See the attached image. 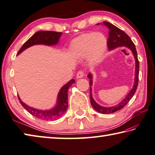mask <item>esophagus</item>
<instances>
[{
	"instance_id": "obj_1",
	"label": "esophagus",
	"mask_w": 155,
	"mask_h": 155,
	"mask_svg": "<svg viewBox=\"0 0 155 155\" xmlns=\"http://www.w3.org/2000/svg\"><path fill=\"white\" fill-rule=\"evenodd\" d=\"M84 77V72L82 71H79L77 74V78H80Z\"/></svg>"
}]
</instances>
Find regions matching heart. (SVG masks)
<instances>
[{
	"instance_id": "b5f03b06",
	"label": "heart",
	"mask_w": 155,
	"mask_h": 155,
	"mask_svg": "<svg viewBox=\"0 0 155 155\" xmlns=\"http://www.w3.org/2000/svg\"><path fill=\"white\" fill-rule=\"evenodd\" d=\"M107 39L101 32L86 33L76 38L71 44V50L77 58L87 56L91 63H97L107 50Z\"/></svg>"
}]
</instances>
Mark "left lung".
Instances as JSON below:
<instances>
[{
    "instance_id": "1",
    "label": "left lung",
    "mask_w": 155,
    "mask_h": 155,
    "mask_svg": "<svg viewBox=\"0 0 155 155\" xmlns=\"http://www.w3.org/2000/svg\"><path fill=\"white\" fill-rule=\"evenodd\" d=\"M103 23L109 29V38L107 39V47L109 48V50H114L115 48L118 47H123L125 46L132 51V52L134 55L136 62V68H135V81L134 83V86L132 90L130 91V93L127 95L126 98L123 99L119 104L117 105H115L114 107H103V106L99 105L97 104L93 99L92 97V89L91 86L93 84V76L92 74L89 73L87 75L88 78H89V84H90V100L91 104L95 110L99 112V113L104 114H109L114 113L118 110L122 109L124 107L127 105V104L130 101V100L132 98L133 95H134L136 89H137L138 84V75H139V61L138 59V55L137 51L136 50V47L134 44L133 43L132 39H130L129 36L126 34V33L123 31L122 30L118 28L116 26L114 25L107 21H104ZM98 23L97 25H99Z\"/></svg>"
}]
</instances>
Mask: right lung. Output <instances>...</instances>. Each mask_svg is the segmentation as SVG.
I'll return each instance as SVG.
<instances>
[{"instance_id":"obj_1","label":"right lung","mask_w":155,"mask_h":155,"mask_svg":"<svg viewBox=\"0 0 155 155\" xmlns=\"http://www.w3.org/2000/svg\"><path fill=\"white\" fill-rule=\"evenodd\" d=\"M62 33L56 32V31H39L36 32L34 35H33L22 47L20 48L17 53L19 54L25 50L27 48L33 45L36 44H44L47 45H52L58 44L59 41L60 36L62 35ZM75 83L74 79H71L67 83L64 84L60 89V92L58 95L57 104L55 107L50 110H40L38 109H35L33 107H29V105L21 101L19 97V101L23 107L34 116L39 119L44 120H56L65 113L68 109V90L69 87L72 84Z\"/></svg>"}]
</instances>
